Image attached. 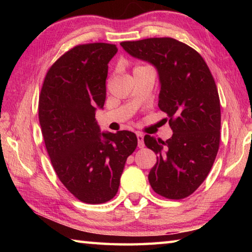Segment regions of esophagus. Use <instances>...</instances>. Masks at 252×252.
<instances>
[{"mask_svg":"<svg viewBox=\"0 0 252 252\" xmlns=\"http://www.w3.org/2000/svg\"><path fill=\"white\" fill-rule=\"evenodd\" d=\"M136 139H138V147L139 148H143L144 147V141H143V134L138 132L136 133Z\"/></svg>","mask_w":252,"mask_h":252,"instance_id":"1","label":"esophagus"}]
</instances>
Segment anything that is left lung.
I'll return each instance as SVG.
<instances>
[{
  "mask_svg": "<svg viewBox=\"0 0 252 252\" xmlns=\"http://www.w3.org/2000/svg\"><path fill=\"white\" fill-rule=\"evenodd\" d=\"M126 53L150 63L159 75V108L173 134L167 141L144 136L156 152L149 182L162 197L179 200L193 193L210 172L220 142V100L201 55L171 37L120 43Z\"/></svg>",
  "mask_w": 252,
  "mask_h": 252,
  "instance_id": "1",
  "label": "left lung"
}]
</instances>
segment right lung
Listing matches in <instances>:
<instances>
[{
  "label": "right lung",
  "mask_w": 252,
  "mask_h": 252,
  "mask_svg": "<svg viewBox=\"0 0 252 252\" xmlns=\"http://www.w3.org/2000/svg\"><path fill=\"white\" fill-rule=\"evenodd\" d=\"M114 44L74 46L50 67L39 99V120L54 171L80 201L104 203L117 194L133 132H101L96 109H103L108 64Z\"/></svg>",
  "instance_id": "right-lung-1"
}]
</instances>
